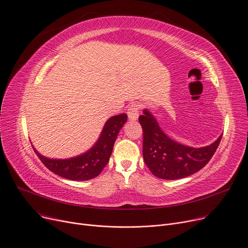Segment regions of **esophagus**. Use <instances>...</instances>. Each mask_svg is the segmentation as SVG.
Here are the masks:
<instances>
[{
    "label": "esophagus",
    "mask_w": 248,
    "mask_h": 248,
    "mask_svg": "<svg viewBox=\"0 0 248 248\" xmlns=\"http://www.w3.org/2000/svg\"><path fill=\"white\" fill-rule=\"evenodd\" d=\"M140 106L138 103H132L127 108V116L131 121H137L139 117V111H140Z\"/></svg>",
    "instance_id": "1"
}]
</instances>
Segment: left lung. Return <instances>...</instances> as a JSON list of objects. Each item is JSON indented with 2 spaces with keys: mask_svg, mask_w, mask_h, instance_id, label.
Listing matches in <instances>:
<instances>
[{
  "mask_svg": "<svg viewBox=\"0 0 248 248\" xmlns=\"http://www.w3.org/2000/svg\"><path fill=\"white\" fill-rule=\"evenodd\" d=\"M140 115L142 127V155L150 171L158 178L175 180L198 172L215 154L220 136L212 145L204 148H191L174 141L162 131L155 117L148 111Z\"/></svg>",
  "mask_w": 248,
  "mask_h": 248,
  "instance_id": "obj_1",
  "label": "left lung"
}]
</instances>
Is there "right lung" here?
Here are the masks:
<instances>
[{
  "label": "right lung",
  "mask_w": 248,
  "mask_h": 248,
  "mask_svg": "<svg viewBox=\"0 0 248 248\" xmlns=\"http://www.w3.org/2000/svg\"><path fill=\"white\" fill-rule=\"evenodd\" d=\"M126 120L127 115L125 113L110 117L106 123L93 148L79 157L68 160H52L43 157L35 149L34 152L47 169L60 177L73 181H85L95 178L109 161L114 141Z\"/></svg>",
  "instance_id": "1"
}]
</instances>
